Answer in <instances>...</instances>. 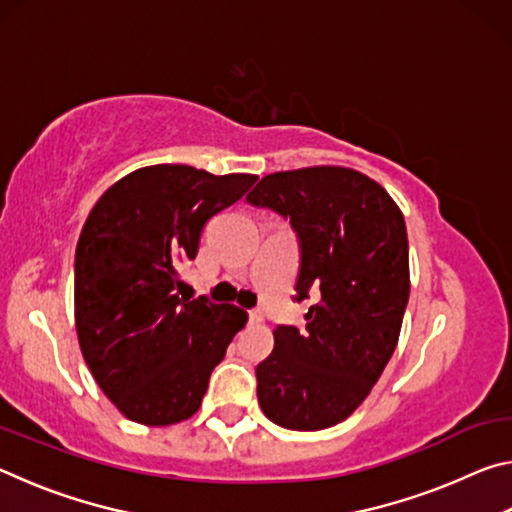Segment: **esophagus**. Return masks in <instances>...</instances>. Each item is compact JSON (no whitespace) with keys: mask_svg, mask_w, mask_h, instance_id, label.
Here are the masks:
<instances>
[{"mask_svg":"<svg viewBox=\"0 0 512 512\" xmlns=\"http://www.w3.org/2000/svg\"><path fill=\"white\" fill-rule=\"evenodd\" d=\"M248 320L250 323H255V325H259L264 320V311L262 309H250L248 311Z\"/></svg>","mask_w":512,"mask_h":512,"instance_id":"1","label":"esophagus"}]
</instances>
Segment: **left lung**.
<instances>
[{
  "label": "left lung",
  "instance_id": "8db88e82",
  "mask_svg": "<svg viewBox=\"0 0 512 512\" xmlns=\"http://www.w3.org/2000/svg\"><path fill=\"white\" fill-rule=\"evenodd\" d=\"M289 219L300 246L296 300L307 327H275L255 368L257 400L284 429H327L357 409L391 361L409 302V239L381 185L345 167L262 178L246 196Z\"/></svg>",
  "mask_w": 512,
  "mask_h": 512
}]
</instances>
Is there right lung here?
Wrapping results in <instances>:
<instances>
[{"instance_id": "right-lung-1", "label": "right lung", "mask_w": 512, "mask_h": 512, "mask_svg": "<svg viewBox=\"0 0 512 512\" xmlns=\"http://www.w3.org/2000/svg\"><path fill=\"white\" fill-rule=\"evenodd\" d=\"M257 176H212L187 164L144 167L103 194L74 259L83 359L128 420L164 427L192 418L246 311L180 298L178 264L194 259L205 223Z\"/></svg>"}]
</instances>
